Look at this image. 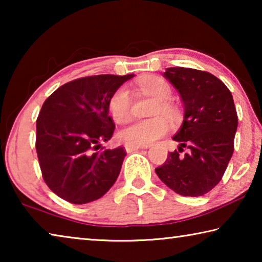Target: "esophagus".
Returning <instances> with one entry per match:
<instances>
[{
  "label": "esophagus",
  "instance_id": "esophagus-1",
  "mask_svg": "<svg viewBox=\"0 0 262 262\" xmlns=\"http://www.w3.org/2000/svg\"><path fill=\"white\" fill-rule=\"evenodd\" d=\"M148 147H142V145H132V144H126L125 145V149L127 152H132V151H136V150L139 149H145Z\"/></svg>",
  "mask_w": 262,
  "mask_h": 262
}]
</instances>
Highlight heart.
<instances>
[{
	"instance_id": "b5f03b06",
	"label": "heart",
	"mask_w": 262,
	"mask_h": 262,
	"mask_svg": "<svg viewBox=\"0 0 262 262\" xmlns=\"http://www.w3.org/2000/svg\"><path fill=\"white\" fill-rule=\"evenodd\" d=\"M139 86L144 94L158 100L154 114L164 113L172 119L177 118V108L171 103V86L161 77H145L140 81ZM108 111L113 120L118 123L127 121L132 113V97L126 88H119L108 99ZM170 130V123L163 117L148 120H137L118 133L119 140L132 145H149L161 139Z\"/></svg>"
}]
</instances>
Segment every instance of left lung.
Returning a JSON list of instances; mask_svg holds the SVG:
<instances>
[{
	"label": "left lung",
	"mask_w": 262,
	"mask_h": 262,
	"mask_svg": "<svg viewBox=\"0 0 262 262\" xmlns=\"http://www.w3.org/2000/svg\"><path fill=\"white\" fill-rule=\"evenodd\" d=\"M168 79L184 103V120L172 137L178 150L157 167L158 178L184 196H201L220 183L233 154L238 117L227 85L214 75L192 68H166Z\"/></svg>",
	"instance_id": "1"
}]
</instances>
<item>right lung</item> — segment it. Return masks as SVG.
I'll use <instances>...</instances> for the list:
<instances>
[{
    "label": "right lung",
    "mask_w": 262,
    "mask_h": 262,
    "mask_svg": "<svg viewBox=\"0 0 262 262\" xmlns=\"http://www.w3.org/2000/svg\"><path fill=\"white\" fill-rule=\"evenodd\" d=\"M134 74L97 75L60 86L37 119V149L42 178L57 196L75 205L98 200L120 173L125 149H104L113 135L108 99Z\"/></svg>",
    "instance_id": "add662e5"
}]
</instances>
